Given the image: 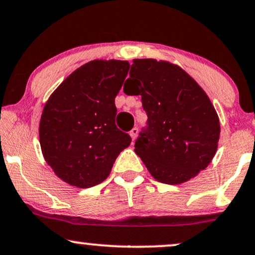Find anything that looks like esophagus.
<instances>
[{
	"label": "esophagus",
	"mask_w": 255,
	"mask_h": 255,
	"mask_svg": "<svg viewBox=\"0 0 255 255\" xmlns=\"http://www.w3.org/2000/svg\"><path fill=\"white\" fill-rule=\"evenodd\" d=\"M137 133H139V129H137L136 127H134L133 129H131L130 131H129V135H130V137H131V140H135L136 139V136H137Z\"/></svg>",
	"instance_id": "1"
}]
</instances>
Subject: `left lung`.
I'll use <instances>...</instances> for the list:
<instances>
[{
    "label": "left lung",
    "instance_id": "1",
    "mask_svg": "<svg viewBox=\"0 0 255 255\" xmlns=\"http://www.w3.org/2000/svg\"><path fill=\"white\" fill-rule=\"evenodd\" d=\"M127 95H141L148 127L135 153L160 183L177 185L204 170L217 151L220 120L213 103L191 76L165 60L134 59Z\"/></svg>",
    "mask_w": 255,
    "mask_h": 255
}]
</instances>
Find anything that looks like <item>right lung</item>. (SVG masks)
<instances>
[{
  "label": "right lung",
  "instance_id": "add662e5",
  "mask_svg": "<svg viewBox=\"0 0 255 255\" xmlns=\"http://www.w3.org/2000/svg\"><path fill=\"white\" fill-rule=\"evenodd\" d=\"M128 70L127 60H91L64 79L46 102L40 146L63 182L82 189L102 183L130 145V136L115 125V97Z\"/></svg>",
  "mask_w": 255,
  "mask_h": 255
}]
</instances>
